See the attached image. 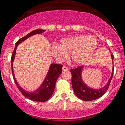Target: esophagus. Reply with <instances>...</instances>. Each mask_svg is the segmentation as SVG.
<instances>
[{"label":"esophagus","mask_w":125,"mask_h":125,"mask_svg":"<svg viewBox=\"0 0 125 125\" xmlns=\"http://www.w3.org/2000/svg\"><path fill=\"white\" fill-rule=\"evenodd\" d=\"M62 70L63 71H68V68H67L66 66H63L62 67Z\"/></svg>","instance_id":"obj_1"}]
</instances>
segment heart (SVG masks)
Instances as JSON below:
<instances>
[{
    "label": "heart",
    "instance_id": "1",
    "mask_svg": "<svg viewBox=\"0 0 125 125\" xmlns=\"http://www.w3.org/2000/svg\"><path fill=\"white\" fill-rule=\"evenodd\" d=\"M98 40L95 36L79 35L64 38L60 45L54 44L51 51L56 60H66L70 53V59L75 64H80L87 60L97 47Z\"/></svg>",
    "mask_w": 125,
    "mask_h": 125
}]
</instances>
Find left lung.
Wrapping results in <instances>:
<instances>
[{"instance_id": "left-lung-1", "label": "left lung", "mask_w": 125, "mask_h": 125, "mask_svg": "<svg viewBox=\"0 0 125 125\" xmlns=\"http://www.w3.org/2000/svg\"><path fill=\"white\" fill-rule=\"evenodd\" d=\"M111 57H112V60H114V55L112 54ZM82 69H83V66H81L77 68L71 69L70 70V72L72 73V87L75 92V95L83 101H92L100 98L105 93L109 88L112 76H113L114 67L112 69L111 77L108 81L107 85H105V86H104L103 88L98 89H94L87 87V85L83 82L82 79Z\"/></svg>"}]
</instances>
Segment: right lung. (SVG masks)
I'll return each mask as SVG.
<instances>
[{
    "mask_svg": "<svg viewBox=\"0 0 125 125\" xmlns=\"http://www.w3.org/2000/svg\"><path fill=\"white\" fill-rule=\"evenodd\" d=\"M45 31V30L42 29H36L33 31L29 33L27 35L21 38L20 39L18 42L16 43L15 47H14V51L13 52V54L11 55V70H12V74H13V79H14V82L16 83V86L20 90V91L21 93V94L23 96L27 98L30 99L31 100L35 101V102H46L51 97L53 94V91L55 89V83L56 81L59 77V75L62 73V64H51L50 66V68L48 70V72L45 80L43 81L40 88H38L36 91H35L34 92H29L27 91L24 90L23 89L21 88L18 83L16 82L15 77L14 75V72H13V62L14 61V57H15V53H16V50L18 45L20 43H21L22 42L25 41L27 38H29L30 36H33L35 34H41Z\"/></svg>",
    "mask_w": 125,
    "mask_h": 125,
    "instance_id": "1",
    "label": "right lung"
}]
</instances>
